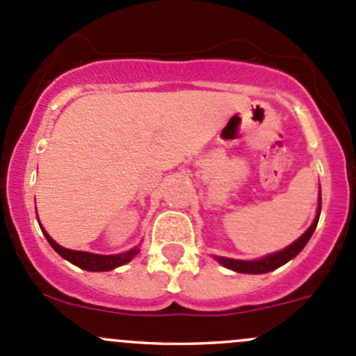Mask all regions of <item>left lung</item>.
<instances>
[{
	"label": "left lung",
	"instance_id": "left-lung-1",
	"mask_svg": "<svg viewBox=\"0 0 356 356\" xmlns=\"http://www.w3.org/2000/svg\"><path fill=\"white\" fill-rule=\"evenodd\" d=\"M321 208H322V200H321V195H318V211H317V217H315L314 224L308 227V231L305 232L300 239H296V241H294L293 245H289L286 250L277 251V253H272V254H268V257L260 258V260H253V261L232 260V258H224V257H217V260L220 261L224 267L231 268V270H236V272H241V274H265V272L275 270V268H279L281 265L288 264L291 258L296 257V254L300 253L305 246H307V243L310 241L312 234H314L315 227H317L318 215H321Z\"/></svg>",
	"mask_w": 356,
	"mask_h": 356
}]
</instances>
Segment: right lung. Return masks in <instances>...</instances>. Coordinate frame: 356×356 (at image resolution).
Wrapping results in <instances>:
<instances>
[{
    "label": "right lung",
    "mask_w": 356,
    "mask_h": 356,
    "mask_svg": "<svg viewBox=\"0 0 356 356\" xmlns=\"http://www.w3.org/2000/svg\"><path fill=\"white\" fill-rule=\"evenodd\" d=\"M41 231H42V227H41ZM42 232H44L48 243L51 245L53 250L60 254V257H63L65 260L70 261V264L77 265V267L84 268V270H91V272L111 270V268L120 267V265L131 261V258L136 257V254L139 253L138 248H134V250L127 251V253H120V254H95V253H86V251L67 250V248L56 245V243L49 238L48 232L46 231H42Z\"/></svg>",
    "instance_id": "obj_1"
}]
</instances>
